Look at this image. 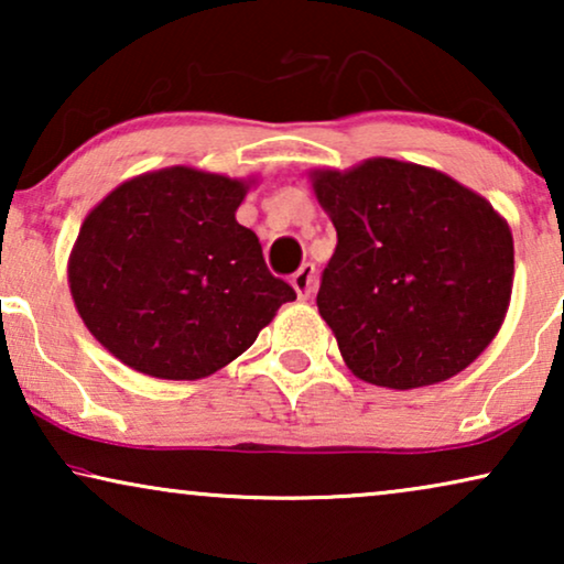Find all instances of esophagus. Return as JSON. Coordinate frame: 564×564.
<instances>
[{"label":"esophagus","mask_w":564,"mask_h":564,"mask_svg":"<svg viewBox=\"0 0 564 564\" xmlns=\"http://www.w3.org/2000/svg\"><path fill=\"white\" fill-rule=\"evenodd\" d=\"M290 282H292V288H295L297 297L307 300L311 297V292L315 290V267L311 264V261H305V264L300 267L295 274H292Z\"/></svg>","instance_id":"34e87169"}]
</instances>
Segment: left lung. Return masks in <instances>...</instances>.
I'll return each mask as SVG.
<instances>
[{"label": "left lung", "mask_w": 564, "mask_h": 564, "mask_svg": "<svg viewBox=\"0 0 564 564\" xmlns=\"http://www.w3.org/2000/svg\"><path fill=\"white\" fill-rule=\"evenodd\" d=\"M311 182L338 236L315 303L346 367L380 388L413 390L473 365L511 303L503 215L411 161L315 169Z\"/></svg>", "instance_id": "1"}]
</instances>
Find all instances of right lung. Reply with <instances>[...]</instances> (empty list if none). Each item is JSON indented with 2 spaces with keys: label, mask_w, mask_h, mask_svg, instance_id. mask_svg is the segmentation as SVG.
<instances>
[{
  "label": "right lung",
  "mask_w": 564,
  "mask_h": 564,
  "mask_svg": "<svg viewBox=\"0 0 564 564\" xmlns=\"http://www.w3.org/2000/svg\"><path fill=\"white\" fill-rule=\"evenodd\" d=\"M251 184L169 166L91 207L68 257V288L115 359L159 380H203L297 297L269 274L257 234L236 220Z\"/></svg>",
  "instance_id": "1"
}]
</instances>
